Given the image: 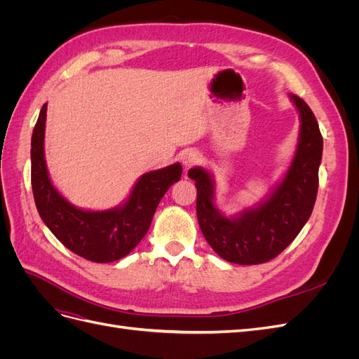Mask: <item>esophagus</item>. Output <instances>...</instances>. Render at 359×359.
<instances>
[{
    "label": "esophagus",
    "mask_w": 359,
    "mask_h": 359,
    "mask_svg": "<svg viewBox=\"0 0 359 359\" xmlns=\"http://www.w3.org/2000/svg\"><path fill=\"white\" fill-rule=\"evenodd\" d=\"M199 160H201V154L198 153V151H194V149H186L181 154V161H182V165L186 166V168L198 165Z\"/></svg>",
    "instance_id": "esophagus-1"
}]
</instances>
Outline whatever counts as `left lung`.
I'll return each instance as SVG.
<instances>
[{
    "label": "left lung",
    "instance_id": "8db88e82",
    "mask_svg": "<svg viewBox=\"0 0 359 359\" xmlns=\"http://www.w3.org/2000/svg\"><path fill=\"white\" fill-rule=\"evenodd\" d=\"M289 97L299 112L298 145L285 178L265 201L226 217L214 203L211 173L199 166L189 170L198 189L201 231L214 252L227 262L257 265L274 259L295 240L311 215L318 196L323 139L309 104L295 94Z\"/></svg>",
    "mask_w": 359,
    "mask_h": 359
}]
</instances>
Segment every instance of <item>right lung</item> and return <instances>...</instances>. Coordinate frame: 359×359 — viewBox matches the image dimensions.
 <instances>
[{
  "label": "right lung",
  "instance_id": "1",
  "mask_svg": "<svg viewBox=\"0 0 359 359\" xmlns=\"http://www.w3.org/2000/svg\"><path fill=\"white\" fill-rule=\"evenodd\" d=\"M48 104L41 107L31 137V186L37 211L49 231L70 252L91 262L107 264L127 256L147 235L168 189L180 181V163L147 172L128 199L104 211L76 208L53 187L45 160Z\"/></svg>",
  "mask_w": 359,
  "mask_h": 359
}]
</instances>
